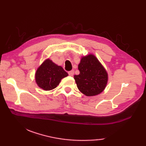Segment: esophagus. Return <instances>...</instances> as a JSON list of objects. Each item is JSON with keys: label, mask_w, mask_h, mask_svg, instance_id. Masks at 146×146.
I'll return each mask as SVG.
<instances>
[{"label": "esophagus", "mask_w": 146, "mask_h": 146, "mask_svg": "<svg viewBox=\"0 0 146 146\" xmlns=\"http://www.w3.org/2000/svg\"><path fill=\"white\" fill-rule=\"evenodd\" d=\"M68 75H69L70 76H73L74 75V71L71 70V71H69V72H68Z\"/></svg>", "instance_id": "obj_1"}]
</instances>
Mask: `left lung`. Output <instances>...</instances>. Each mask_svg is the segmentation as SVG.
I'll return each instance as SVG.
<instances>
[{
	"label": "left lung",
	"instance_id": "1",
	"mask_svg": "<svg viewBox=\"0 0 146 146\" xmlns=\"http://www.w3.org/2000/svg\"><path fill=\"white\" fill-rule=\"evenodd\" d=\"M80 74L74 76L79 90L88 97L103 92L108 82V73L95 55L83 56L78 64Z\"/></svg>",
	"mask_w": 146,
	"mask_h": 146
}]
</instances>
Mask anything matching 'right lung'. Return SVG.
I'll return each instance as SVG.
<instances>
[{
    "mask_svg": "<svg viewBox=\"0 0 146 146\" xmlns=\"http://www.w3.org/2000/svg\"><path fill=\"white\" fill-rule=\"evenodd\" d=\"M68 75V74L61 66L47 59L37 69L35 80L39 87L49 91L57 87L61 79Z\"/></svg>",
    "mask_w": 146,
    "mask_h": 146,
    "instance_id": "add662e5",
    "label": "right lung"
}]
</instances>
